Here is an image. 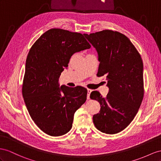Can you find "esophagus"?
Returning a JSON list of instances; mask_svg holds the SVG:
<instances>
[{"mask_svg":"<svg viewBox=\"0 0 161 161\" xmlns=\"http://www.w3.org/2000/svg\"><path fill=\"white\" fill-rule=\"evenodd\" d=\"M88 90V94H87V99H90V93H91V92L92 91V90L91 89H89L88 88L87 89Z\"/></svg>","mask_w":161,"mask_h":161,"instance_id":"1","label":"esophagus"}]
</instances>
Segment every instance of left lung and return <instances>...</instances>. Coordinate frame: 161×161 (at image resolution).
I'll list each match as a JSON object with an SVG mask.
<instances>
[{"instance_id": "1", "label": "left lung", "mask_w": 161, "mask_h": 161, "mask_svg": "<svg viewBox=\"0 0 161 161\" xmlns=\"http://www.w3.org/2000/svg\"><path fill=\"white\" fill-rule=\"evenodd\" d=\"M84 35L98 53L100 64L97 75L105 76L109 87L105 97L98 91L90 94V98L101 105L93 122L102 133L116 134L130 125L142 104L143 61L134 45L120 32L103 30Z\"/></svg>"}]
</instances>
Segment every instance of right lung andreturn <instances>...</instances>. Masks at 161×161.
Here are the masks:
<instances>
[{
	"instance_id": "add662e5",
	"label": "right lung",
	"mask_w": 161,
	"mask_h": 161,
	"mask_svg": "<svg viewBox=\"0 0 161 161\" xmlns=\"http://www.w3.org/2000/svg\"><path fill=\"white\" fill-rule=\"evenodd\" d=\"M90 47L81 33L52 28L28 52L22 96L32 120L45 133L56 137L68 133L74 114L86 102L85 88H60L58 79L73 53Z\"/></svg>"
}]
</instances>
